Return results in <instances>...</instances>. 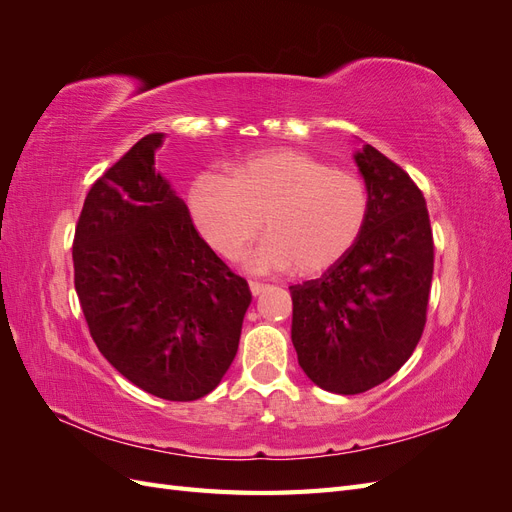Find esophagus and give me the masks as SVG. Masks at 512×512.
Instances as JSON below:
<instances>
[{
	"mask_svg": "<svg viewBox=\"0 0 512 512\" xmlns=\"http://www.w3.org/2000/svg\"><path fill=\"white\" fill-rule=\"evenodd\" d=\"M250 290H252L254 297H258L260 292H265V290H267V284H260V282H250Z\"/></svg>",
	"mask_w": 512,
	"mask_h": 512,
	"instance_id": "esophagus-1",
	"label": "esophagus"
}]
</instances>
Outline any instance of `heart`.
<instances>
[{"label": "heart", "instance_id": "obj_1", "mask_svg": "<svg viewBox=\"0 0 512 512\" xmlns=\"http://www.w3.org/2000/svg\"><path fill=\"white\" fill-rule=\"evenodd\" d=\"M192 220L211 250L232 260L262 228L269 235L243 265L252 273L294 267L299 275L327 271L359 241L367 222L365 181L299 149L252 153L228 170L203 173L188 194Z\"/></svg>", "mask_w": 512, "mask_h": 512}]
</instances>
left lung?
Returning <instances> with one entry per match:
<instances>
[{
    "label": "left lung",
    "mask_w": 512,
    "mask_h": 512,
    "mask_svg": "<svg viewBox=\"0 0 512 512\" xmlns=\"http://www.w3.org/2000/svg\"><path fill=\"white\" fill-rule=\"evenodd\" d=\"M354 162L369 194L352 250L318 280L290 286L292 344L320 389L356 395L389 380L423 335L433 235L423 192L404 168L363 145Z\"/></svg>",
    "instance_id": "8db88e82"
}]
</instances>
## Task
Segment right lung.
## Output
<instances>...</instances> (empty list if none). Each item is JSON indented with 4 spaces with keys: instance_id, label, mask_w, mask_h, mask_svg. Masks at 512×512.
I'll use <instances>...</instances> for the list:
<instances>
[{
    "instance_id": "obj_1",
    "label": "right lung",
    "mask_w": 512,
    "mask_h": 512,
    "mask_svg": "<svg viewBox=\"0 0 512 512\" xmlns=\"http://www.w3.org/2000/svg\"><path fill=\"white\" fill-rule=\"evenodd\" d=\"M162 141L147 134L91 185L74 232V288L98 350L123 378L194 401L235 359L252 292L156 170Z\"/></svg>"
}]
</instances>
